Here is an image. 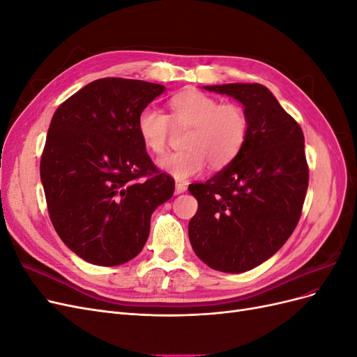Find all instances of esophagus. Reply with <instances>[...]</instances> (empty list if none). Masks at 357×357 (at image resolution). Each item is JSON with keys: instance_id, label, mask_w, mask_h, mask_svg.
Returning <instances> with one entry per match:
<instances>
[{"instance_id": "1", "label": "esophagus", "mask_w": 357, "mask_h": 357, "mask_svg": "<svg viewBox=\"0 0 357 357\" xmlns=\"http://www.w3.org/2000/svg\"><path fill=\"white\" fill-rule=\"evenodd\" d=\"M186 190H188L186 183H181V181H177V183H176V193H177V195H178V193L186 192Z\"/></svg>"}]
</instances>
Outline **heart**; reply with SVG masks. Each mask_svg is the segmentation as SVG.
Returning a JSON list of instances; mask_svg holds the SVG:
<instances>
[{"mask_svg": "<svg viewBox=\"0 0 357 357\" xmlns=\"http://www.w3.org/2000/svg\"><path fill=\"white\" fill-rule=\"evenodd\" d=\"M169 114L146 107L138 114L137 131L144 147L153 155L167 150L172 126L189 131L183 142L186 150L168 153L158 167L176 180H188L211 168H223L232 162L248 137V117L236 102H220L201 91H185L168 101Z\"/></svg>", "mask_w": 357, "mask_h": 357, "instance_id": "1", "label": "heart"}]
</instances>
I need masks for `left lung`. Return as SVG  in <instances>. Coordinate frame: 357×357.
<instances>
[{
    "mask_svg": "<svg viewBox=\"0 0 357 357\" xmlns=\"http://www.w3.org/2000/svg\"><path fill=\"white\" fill-rule=\"evenodd\" d=\"M204 89L244 105L248 137L231 164L205 183L189 186L198 199L189 240L204 264L240 274L278 252L296 228L308 188L304 134L262 84Z\"/></svg>",
    "mask_w": 357,
    "mask_h": 357,
    "instance_id": "1",
    "label": "left lung"
}]
</instances>
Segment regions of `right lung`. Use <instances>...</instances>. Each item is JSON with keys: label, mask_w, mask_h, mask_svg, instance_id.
<instances>
[{"label": "right lung", "mask_w": 357, "mask_h": 357, "mask_svg": "<svg viewBox=\"0 0 357 357\" xmlns=\"http://www.w3.org/2000/svg\"><path fill=\"white\" fill-rule=\"evenodd\" d=\"M165 91L143 80L86 84L53 114L40 162L49 218L86 262L131 261L149 238L150 215L174 193L137 131L139 112Z\"/></svg>", "instance_id": "add662e5"}]
</instances>
